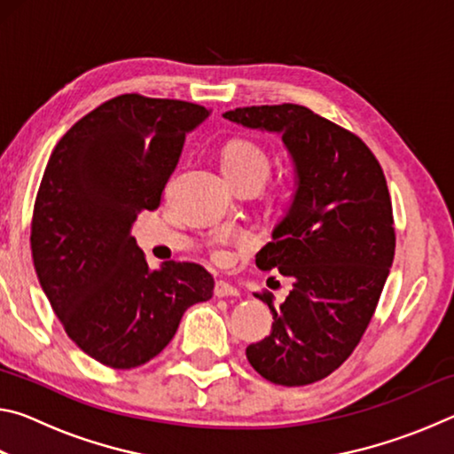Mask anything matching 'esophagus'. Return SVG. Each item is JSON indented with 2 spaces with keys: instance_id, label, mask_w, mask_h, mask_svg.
<instances>
[{
  "instance_id": "esophagus-1",
  "label": "esophagus",
  "mask_w": 454,
  "mask_h": 454,
  "mask_svg": "<svg viewBox=\"0 0 454 454\" xmlns=\"http://www.w3.org/2000/svg\"><path fill=\"white\" fill-rule=\"evenodd\" d=\"M214 294H216L218 298H226V296H238L240 292H238V288H234L232 284H228L224 280H218L216 288H214Z\"/></svg>"
}]
</instances>
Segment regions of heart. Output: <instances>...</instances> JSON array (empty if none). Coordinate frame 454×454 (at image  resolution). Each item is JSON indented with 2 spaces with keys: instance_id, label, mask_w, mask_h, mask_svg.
Returning a JSON list of instances; mask_svg holds the SVG:
<instances>
[{
  "instance_id": "heart-1",
  "label": "heart",
  "mask_w": 454,
  "mask_h": 454,
  "mask_svg": "<svg viewBox=\"0 0 454 454\" xmlns=\"http://www.w3.org/2000/svg\"><path fill=\"white\" fill-rule=\"evenodd\" d=\"M270 153L252 140H234L222 150V170L228 180H258L262 184L270 174ZM214 258L218 262H226L228 252L224 242H218Z\"/></svg>"
}]
</instances>
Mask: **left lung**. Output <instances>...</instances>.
<instances>
[{
  "mask_svg": "<svg viewBox=\"0 0 454 454\" xmlns=\"http://www.w3.org/2000/svg\"><path fill=\"white\" fill-rule=\"evenodd\" d=\"M224 118L282 134L294 160V200L256 254L292 290L280 306L272 292H254L274 322L246 356L266 380L304 387L334 372L371 325L396 246L387 178L356 134L304 106L236 107Z\"/></svg>",
  "mask_w": 454,
  "mask_h": 454,
  "instance_id": "8db88e82",
  "label": "left lung"
}]
</instances>
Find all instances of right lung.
Here are the masks:
<instances>
[{
    "mask_svg": "<svg viewBox=\"0 0 454 454\" xmlns=\"http://www.w3.org/2000/svg\"><path fill=\"white\" fill-rule=\"evenodd\" d=\"M212 110L121 94L67 129L53 148L32 216L37 280L78 347L110 368H136L172 340L192 304L212 298L196 262L150 270L129 228L156 210L190 129Z\"/></svg>",
    "mask_w": 454,
    "mask_h": 454,
    "instance_id": "right-lung-1",
    "label": "right lung"
}]
</instances>
